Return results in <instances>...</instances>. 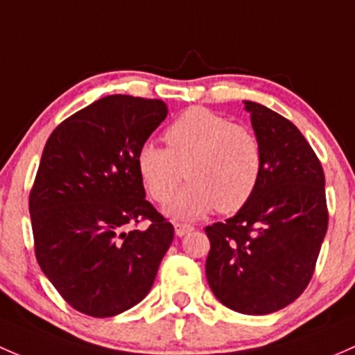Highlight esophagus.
<instances>
[{
    "instance_id": "34e87169",
    "label": "esophagus",
    "mask_w": 355,
    "mask_h": 355,
    "mask_svg": "<svg viewBox=\"0 0 355 355\" xmlns=\"http://www.w3.org/2000/svg\"><path fill=\"white\" fill-rule=\"evenodd\" d=\"M174 231H176V236L178 237H182V236H186V234H188V232L193 231V225L181 224V222H176V224H174Z\"/></svg>"
}]
</instances>
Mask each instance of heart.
<instances>
[{
  "label": "heart",
  "instance_id": "obj_1",
  "mask_svg": "<svg viewBox=\"0 0 355 355\" xmlns=\"http://www.w3.org/2000/svg\"><path fill=\"white\" fill-rule=\"evenodd\" d=\"M166 144L167 148L145 144L137 166L157 202H167L182 179H189L167 203L171 217L198 218L215 207L231 214L257 191L263 150L250 128L205 107H191L167 128Z\"/></svg>",
  "mask_w": 355,
  "mask_h": 355
}]
</instances>
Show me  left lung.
<instances>
[{
	"instance_id": "left-lung-1",
	"label": "left lung",
	"mask_w": 355,
	"mask_h": 355,
	"mask_svg": "<svg viewBox=\"0 0 355 355\" xmlns=\"http://www.w3.org/2000/svg\"><path fill=\"white\" fill-rule=\"evenodd\" d=\"M263 150L251 200L205 229L207 280L215 297L243 314H270L294 302L311 280L328 227L324 174L301 131L284 116L244 101Z\"/></svg>"
}]
</instances>
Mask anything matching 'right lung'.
<instances>
[{"instance_id": "obj_1", "label": "right lung", "mask_w": 355, "mask_h": 355, "mask_svg": "<svg viewBox=\"0 0 355 355\" xmlns=\"http://www.w3.org/2000/svg\"><path fill=\"white\" fill-rule=\"evenodd\" d=\"M166 116L159 98L102 97L44 147L28 200L35 257L76 311L116 316L150 292L174 227L145 198L137 157ZM140 220L151 225L125 231Z\"/></svg>"}]
</instances>
